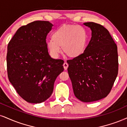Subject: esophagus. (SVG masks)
<instances>
[{
    "label": "esophagus",
    "mask_w": 127,
    "mask_h": 127,
    "mask_svg": "<svg viewBox=\"0 0 127 127\" xmlns=\"http://www.w3.org/2000/svg\"><path fill=\"white\" fill-rule=\"evenodd\" d=\"M63 66H64V69L66 70L67 68H68V64H67L66 62H64V64H63Z\"/></svg>",
    "instance_id": "esophagus-1"
}]
</instances>
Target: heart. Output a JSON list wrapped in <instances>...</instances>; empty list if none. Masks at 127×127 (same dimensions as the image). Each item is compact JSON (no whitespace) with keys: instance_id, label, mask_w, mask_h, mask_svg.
<instances>
[{"instance_id":"b5f03b06","label":"heart","mask_w":127,"mask_h":127,"mask_svg":"<svg viewBox=\"0 0 127 127\" xmlns=\"http://www.w3.org/2000/svg\"><path fill=\"white\" fill-rule=\"evenodd\" d=\"M89 35L84 28L75 25H64L58 28L47 42V48L52 55L57 57L62 47L65 56L71 58L79 57L85 52Z\"/></svg>"}]
</instances>
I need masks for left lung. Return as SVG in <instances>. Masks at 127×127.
<instances>
[{
	"label": "left lung",
	"instance_id": "left-lung-1",
	"mask_svg": "<svg viewBox=\"0 0 127 127\" xmlns=\"http://www.w3.org/2000/svg\"><path fill=\"white\" fill-rule=\"evenodd\" d=\"M84 25L91 30V39L82 55L68 61V72L75 96L90 102L110 92L118 75V52L106 28L94 22Z\"/></svg>",
	"mask_w": 127,
	"mask_h": 127
}]
</instances>
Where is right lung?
<instances>
[{"label":"right lung","mask_w":127,"mask_h":127,"mask_svg":"<svg viewBox=\"0 0 127 127\" xmlns=\"http://www.w3.org/2000/svg\"><path fill=\"white\" fill-rule=\"evenodd\" d=\"M53 25L34 21L19 28L7 46V75L18 94L28 102L41 103L51 96L64 61L52 58L46 36Z\"/></svg>","instance_id":"1"}]
</instances>
